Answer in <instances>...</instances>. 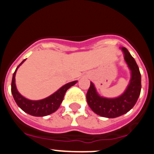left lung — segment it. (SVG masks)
I'll return each mask as SVG.
<instances>
[{
    "label": "left lung",
    "instance_id": "8db88e82",
    "mask_svg": "<svg viewBox=\"0 0 154 154\" xmlns=\"http://www.w3.org/2000/svg\"><path fill=\"white\" fill-rule=\"evenodd\" d=\"M124 58L131 72V79L126 91L119 97L109 99L97 93L93 83L86 94V100L91 109L103 117L116 118L129 112L137 103L141 91V75L138 65L126 48H121Z\"/></svg>",
    "mask_w": 154,
    "mask_h": 154
}]
</instances>
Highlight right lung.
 <instances>
[{
    "label": "right lung",
    "mask_w": 154,
    "mask_h": 154,
    "mask_svg": "<svg viewBox=\"0 0 154 154\" xmlns=\"http://www.w3.org/2000/svg\"><path fill=\"white\" fill-rule=\"evenodd\" d=\"M24 61H25V59L22 61V62L17 66L15 72H14L13 77H12L11 93L16 103L24 112H27L29 115L34 116H45L53 113L60 106L66 91L71 86L74 85L77 82V81L71 82L65 84L63 86L61 87L58 91H56L55 93H53L52 95L45 98V99L36 100V101L29 100L19 93L15 85L16 72H17V69H18L19 66Z\"/></svg>",
    "instance_id": "add662e5"
}]
</instances>
